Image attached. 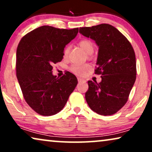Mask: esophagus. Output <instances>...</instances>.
I'll use <instances>...</instances> for the list:
<instances>
[{
  "label": "esophagus",
  "mask_w": 152,
  "mask_h": 152,
  "mask_svg": "<svg viewBox=\"0 0 152 152\" xmlns=\"http://www.w3.org/2000/svg\"><path fill=\"white\" fill-rule=\"evenodd\" d=\"M78 82L79 83H85L86 82V81H85L84 80H82V79L78 78Z\"/></svg>",
  "instance_id": "1"
}]
</instances>
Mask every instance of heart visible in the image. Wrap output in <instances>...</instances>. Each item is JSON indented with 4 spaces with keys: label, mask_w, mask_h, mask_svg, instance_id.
Here are the masks:
<instances>
[{
    "label": "heart",
    "mask_w": 152,
    "mask_h": 152,
    "mask_svg": "<svg viewBox=\"0 0 152 152\" xmlns=\"http://www.w3.org/2000/svg\"><path fill=\"white\" fill-rule=\"evenodd\" d=\"M79 45L81 47L83 50L88 55H91L94 50V45L92 41L88 39H83L79 42ZM70 51V46L67 45L64 50V57H66L68 55ZM89 66L87 64L84 65H80V64H73L70 68V70L75 74L77 75H83L86 71L88 70Z\"/></svg>",
    "instance_id": "obj_1"
}]
</instances>
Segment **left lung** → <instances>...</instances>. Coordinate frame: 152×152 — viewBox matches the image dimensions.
I'll list each match as a JSON object with an SVG mask.
<instances>
[{
  "mask_svg": "<svg viewBox=\"0 0 152 152\" xmlns=\"http://www.w3.org/2000/svg\"><path fill=\"white\" fill-rule=\"evenodd\" d=\"M80 33L94 40L99 47L95 73L102 77L99 83L88 81L85 98L95 113L113 115L127 102L136 81L134 49L127 39L109 24L80 28Z\"/></svg>",
  "mask_w": 152,
  "mask_h": 152,
  "instance_id": "left-lung-1",
  "label": "left lung"
}]
</instances>
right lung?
<instances>
[{
  "label": "right lung",
  "instance_id": "add662e5",
  "mask_svg": "<svg viewBox=\"0 0 152 152\" xmlns=\"http://www.w3.org/2000/svg\"><path fill=\"white\" fill-rule=\"evenodd\" d=\"M78 28L43 26L21 39L16 50V77L25 100L37 113L53 115L65 107L77 84L70 72L53 75V65L63 59L66 45L75 38Z\"/></svg>",
  "mask_w": 152,
  "mask_h": 152
}]
</instances>
